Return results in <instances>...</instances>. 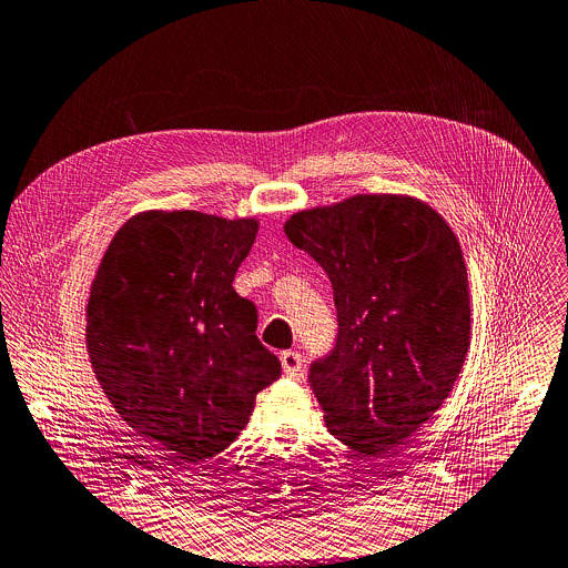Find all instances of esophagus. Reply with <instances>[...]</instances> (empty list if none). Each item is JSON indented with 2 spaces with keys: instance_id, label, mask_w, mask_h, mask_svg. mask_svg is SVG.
Masks as SVG:
<instances>
[{
  "instance_id": "esophagus-1",
  "label": "esophagus",
  "mask_w": 568,
  "mask_h": 568,
  "mask_svg": "<svg viewBox=\"0 0 568 568\" xmlns=\"http://www.w3.org/2000/svg\"><path fill=\"white\" fill-rule=\"evenodd\" d=\"M281 359V367H283V374L290 376V378H298L301 376V369H303V357L301 353L296 351H283L278 355Z\"/></svg>"
}]
</instances>
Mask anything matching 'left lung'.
Masks as SVG:
<instances>
[{
  "instance_id": "8db88e82",
  "label": "left lung",
  "mask_w": 568,
  "mask_h": 568,
  "mask_svg": "<svg viewBox=\"0 0 568 568\" xmlns=\"http://www.w3.org/2000/svg\"><path fill=\"white\" fill-rule=\"evenodd\" d=\"M290 242L328 274L337 339L311 367L328 430L383 457L450 394L471 339V298L446 220L407 194H355L294 213Z\"/></svg>"
}]
</instances>
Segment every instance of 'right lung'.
<instances>
[{
  "mask_svg": "<svg viewBox=\"0 0 568 568\" xmlns=\"http://www.w3.org/2000/svg\"><path fill=\"white\" fill-rule=\"evenodd\" d=\"M255 217L144 211L122 224L94 274L85 346L118 415L185 467H205L281 376L233 278Z\"/></svg>",
  "mask_w": 568,
  "mask_h": 568,
  "instance_id": "add662e5",
  "label": "right lung"
}]
</instances>
